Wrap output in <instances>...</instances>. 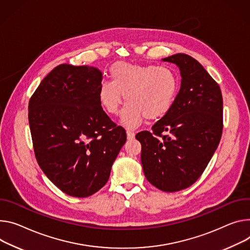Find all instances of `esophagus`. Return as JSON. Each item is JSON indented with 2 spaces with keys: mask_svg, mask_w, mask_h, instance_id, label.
<instances>
[{
  "mask_svg": "<svg viewBox=\"0 0 250 250\" xmlns=\"http://www.w3.org/2000/svg\"><path fill=\"white\" fill-rule=\"evenodd\" d=\"M134 131H132V130H126V135H127V140H132V139H134Z\"/></svg>",
  "mask_w": 250,
  "mask_h": 250,
  "instance_id": "obj_1",
  "label": "esophagus"
}]
</instances>
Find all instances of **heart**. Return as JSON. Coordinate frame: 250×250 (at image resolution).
<instances>
[{"label": "heart", "instance_id": "1", "mask_svg": "<svg viewBox=\"0 0 250 250\" xmlns=\"http://www.w3.org/2000/svg\"><path fill=\"white\" fill-rule=\"evenodd\" d=\"M109 77L99 85V102L109 115H117L125 99L122 122L127 127L165 117L178 93V79L167 66L118 62L110 66Z\"/></svg>", "mask_w": 250, "mask_h": 250}]
</instances>
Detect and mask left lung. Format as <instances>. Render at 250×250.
Returning a JSON list of instances; mask_svg holds the SVG:
<instances>
[{
	"instance_id": "obj_1",
	"label": "left lung",
	"mask_w": 250,
	"mask_h": 250,
	"mask_svg": "<svg viewBox=\"0 0 250 250\" xmlns=\"http://www.w3.org/2000/svg\"><path fill=\"white\" fill-rule=\"evenodd\" d=\"M179 66L181 85L168 113L135 138L149 183L167 192L185 189L207 168L221 139L223 101L219 84L192 57L164 59Z\"/></svg>"
}]
</instances>
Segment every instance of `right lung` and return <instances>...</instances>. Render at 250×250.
Wrapping results in <instances>:
<instances>
[{
    "label": "right lung",
    "instance_id": "add662e5",
    "mask_svg": "<svg viewBox=\"0 0 250 250\" xmlns=\"http://www.w3.org/2000/svg\"><path fill=\"white\" fill-rule=\"evenodd\" d=\"M102 73L62 63L44 78L29 102V125L37 162L62 192L87 197L108 180L126 141L124 127L104 111L98 98Z\"/></svg>",
    "mask_w": 250,
    "mask_h": 250
}]
</instances>
